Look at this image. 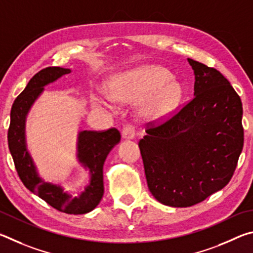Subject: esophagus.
Listing matches in <instances>:
<instances>
[{
  "label": "esophagus",
  "instance_id": "obj_1",
  "mask_svg": "<svg viewBox=\"0 0 253 253\" xmlns=\"http://www.w3.org/2000/svg\"><path fill=\"white\" fill-rule=\"evenodd\" d=\"M135 130L132 126H126L123 127L122 130V138L124 140H132L135 139Z\"/></svg>",
  "mask_w": 253,
  "mask_h": 253
}]
</instances>
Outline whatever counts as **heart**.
Masks as SVG:
<instances>
[{"label": "heart", "instance_id": "1", "mask_svg": "<svg viewBox=\"0 0 253 253\" xmlns=\"http://www.w3.org/2000/svg\"><path fill=\"white\" fill-rule=\"evenodd\" d=\"M110 93L114 100L123 103L142 101L141 114L149 121H159L168 117L182 97V86L171 78L166 69L145 65L118 74L110 83ZM94 104L112 111L110 99L94 97Z\"/></svg>", "mask_w": 253, "mask_h": 253}]
</instances>
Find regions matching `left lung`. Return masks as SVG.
Returning a JSON list of instances; mask_svg holds the SVG:
<instances>
[{
  "label": "left lung",
  "instance_id": "1",
  "mask_svg": "<svg viewBox=\"0 0 253 253\" xmlns=\"http://www.w3.org/2000/svg\"><path fill=\"white\" fill-rule=\"evenodd\" d=\"M188 62L193 99L139 142L150 192L174 208L194 206L224 188L243 148L240 96L218 70Z\"/></svg>",
  "mask_w": 253,
  "mask_h": 253
}]
</instances>
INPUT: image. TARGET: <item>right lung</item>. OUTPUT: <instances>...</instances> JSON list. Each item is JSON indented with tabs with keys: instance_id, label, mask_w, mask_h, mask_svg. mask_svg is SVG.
<instances>
[{
	"instance_id": "obj_1",
	"label": "right lung",
	"mask_w": 253,
	"mask_h": 253,
	"mask_svg": "<svg viewBox=\"0 0 253 253\" xmlns=\"http://www.w3.org/2000/svg\"><path fill=\"white\" fill-rule=\"evenodd\" d=\"M71 72L70 69L50 66L30 80L23 92L16 97L11 109L7 132L8 149L15 169L23 184L47 205L68 214H84L99 205L104 193L103 165L109 152L121 139L112 127L106 131H80L78 135V161L88 172V184L78 197L65 191L60 184L45 182L39 175L25 139V122L31 106L44 91V86Z\"/></svg>"
}]
</instances>
